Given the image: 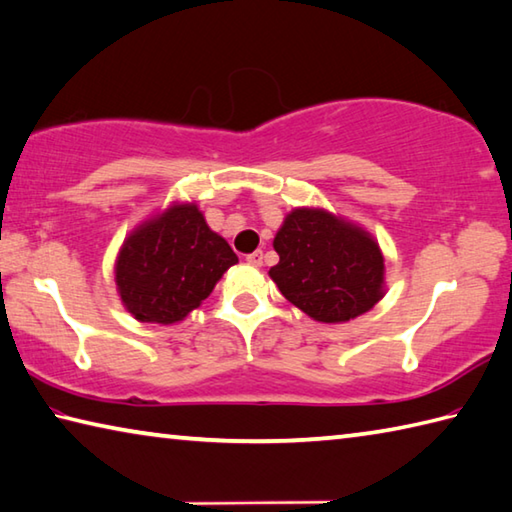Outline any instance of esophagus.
<instances>
[{
	"mask_svg": "<svg viewBox=\"0 0 512 512\" xmlns=\"http://www.w3.org/2000/svg\"><path fill=\"white\" fill-rule=\"evenodd\" d=\"M246 262H248V264H253V266H262V262H264V253H262V250H255V253L246 255Z\"/></svg>",
	"mask_w": 512,
	"mask_h": 512,
	"instance_id": "obj_1",
	"label": "esophagus"
}]
</instances>
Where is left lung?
Segmentation results:
<instances>
[{
  "label": "left lung",
  "instance_id": "left-lung-1",
  "mask_svg": "<svg viewBox=\"0 0 512 512\" xmlns=\"http://www.w3.org/2000/svg\"><path fill=\"white\" fill-rule=\"evenodd\" d=\"M273 246L268 275L288 302L318 322H347L383 297V255L374 239L324 210H293Z\"/></svg>",
  "mask_w": 512,
  "mask_h": 512
}]
</instances>
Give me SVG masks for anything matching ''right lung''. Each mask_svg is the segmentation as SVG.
Returning <instances> with one entry per match:
<instances>
[{
    "instance_id": "add662e5",
    "label": "right lung",
    "mask_w": 512,
    "mask_h": 512,
    "mask_svg": "<svg viewBox=\"0 0 512 512\" xmlns=\"http://www.w3.org/2000/svg\"><path fill=\"white\" fill-rule=\"evenodd\" d=\"M232 264L237 255L199 208L174 206L125 241L116 284L136 320L172 324L197 309Z\"/></svg>"
}]
</instances>
